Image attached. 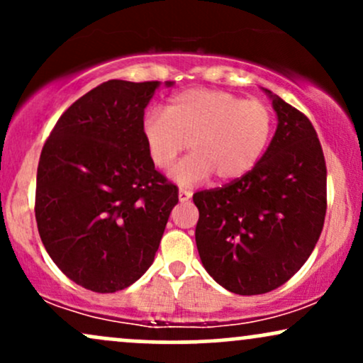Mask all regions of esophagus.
I'll use <instances>...</instances> for the list:
<instances>
[{
    "instance_id": "34e87169",
    "label": "esophagus",
    "mask_w": 363,
    "mask_h": 363,
    "mask_svg": "<svg viewBox=\"0 0 363 363\" xmlns=\"http://www.w3.org/2000/svg\"><path fill=\"white\" fill-rule=\"evenodd\" d=\"M191 196H193V193H191V191H187V189H179V201L181 203H187L191 199Z\"/></svg>"
}]
</instances>
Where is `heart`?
Segmentation results:
<instances>
[{
    "instance_id": "heart-1",
    "label": "heart",
    "mask_w": 363,
    "mask_h": 363,
    "mask_svg": "<svg viewBox=\"0 0 363 363\" xmlns=\"http://www.w3.org/2000/svg\"><path fill=\"white\" fill-rule=\"evenodd\" d=\"M141 129L158 169L170 167L189 145L194 150L174 169L179 184H198L211 174L228 182L259 162L272 138L273 114L266 104L230 91L191 89L174 95L167 111L150 109Z\"/></svg>"
}]
</instances>
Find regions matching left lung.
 Returning a JSON list of instances; mask_svg holds the SVG:
<instances>
[{"mask_svg":"<svg viewBox=\"0 0 363 363\" xmlns=\"http://www.w3.org/2000/svg\"><path fill=\"white\" fill-rule=\"evenodd\" d=\"M278 128L251 172L193 196L196 245L216 283L259 295L286 283L314 251L326 216V162L306 114L266 90Z\"/></svg>","mask_w":363,"mask_h":363,"instance_id":"8db88e82","label":"left lung"}]
</instances>
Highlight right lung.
<instances>
[{
	"mask_svg": "<svg viewBox=\"0 0 363 363\" xmlns=\"http://www.w3.org/2000/svg\"><path fill=\"white\" fill-rule=\"evenodd\" d=\"M157 86L101 83L62 112L40 152L39 235L57 268L97 294L124 290L147 272L179 201L141 129Z\"/></svg>",
	"mask_w": 363,
	"mask_h": 363,
	"instance_id": "obj_1",
	"label": "right lung"
}]
</instances>
